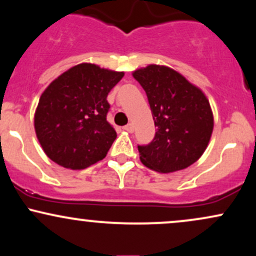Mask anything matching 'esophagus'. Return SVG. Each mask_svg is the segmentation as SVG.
<instances>
[{
    "mask_svg": "<svg viewBox=\"0 0 256 256\" xmlns=\"http://www.w3.org/2000/svg\"><path fill=\"white\" fill-rule=\"evenodd\" d=\"M124 130L128 131V132H134V125H132L131 122H130V124L125 125V126H124Z\"/></svg>",
    "mask_w": 256,
    "mask_h": 256,
    "instance_id": "esophagus-1",
    "label": "esophagus"
}]
</instances>
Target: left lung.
Segmentation results:
<instances>
[{
    "instance_id": "1",
    "label": "left lung",
    "mask_w": 256,
    "mask_h": 256,
    "mask_svg": "<svg viewBox=\"0 0 256 256\" xmlns=\"http://www.w3.org/2000/svg\"><path fill=\"white\" fill-rule=\"evenodd\" d=\"M132 76L146 91L158 128L149 144L138 146L143 165L161 173L192 165L213 132V113L204 94L167 66L149 64Z\"/></svg>"
}]
</instances>
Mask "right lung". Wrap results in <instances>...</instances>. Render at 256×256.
Wrapping results in <instances>:
<instances>
[{"label":"right lung","mask_w":256,"mask_h":256,"mask_svg":"<svg viewBox=\"0 0 256 256\" xmlns=\"http://www.w3.org/2000/svg\"><path fill=\"white\" fill-rule=\"evenodd\" d=\"M122 77L124 72L79 64L49 84L34 113V130L46 156L71 170L106 158L116 138L107 122V96Z\"/></svg>","instance_id":"1"}]
</instances>
